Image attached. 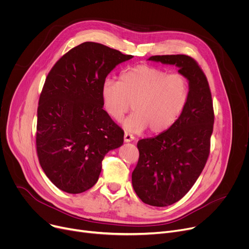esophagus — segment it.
I'll return each instance as SVG.
<instances>
[{"mask_svg": "<svg viewBox=\"0 0 249 249\" xmlns=\"http://www.w3.org/2000/svg\"><path fill=\"white\" fill-rule=\"evenodd\" d=\"M134 139H135V137L132 134H130V133H125L124 134V141L125 142H131Z\"/></svg>", "mask_w": 249, "mask_h": 249, "instance_id": "1", "label": "esophagus"}]
</instances>
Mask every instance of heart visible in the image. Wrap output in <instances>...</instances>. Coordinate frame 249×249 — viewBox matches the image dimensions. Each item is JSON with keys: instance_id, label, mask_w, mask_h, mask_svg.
I'll return each mask as SVG.
<instances>
[{"instance_id": "heart-1", "label": "heart", "mask_w": 249, "mask_h": 249, "mask_svg": "<svg viewBox=\"0 0 249 249\" xmlns=\"http://www.w3.org/2000/svg\"><path fill=\"white\" fill-rule=\"evenodd\" d=\"M190 96L189 80L182 74L137 65L121 73L119 82L107 78L102 85L103 107L115 121L131 109L123 122L126 131L139 133L149 127L152 133L171 128L185 110Z\"/></svg>"}]
</instances>
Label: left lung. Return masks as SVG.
I'll use <instances>...</instances> for the list:
<instances>
[{
    "mask_svg": "<svg viewBox=\"0 0 249 249\" xmlns=\"http://www.w3.org/2000/svg\"><path fill=\"white\" fill-rule=\"evenodd\" d=\"M148 60L175 65L190 84L178 120L166 131L137 143L139 160L132 186L140 200L154 207L179 201L200 177L210 152L214 111L207 77L188 55H154Z\"/></svg>",
    "mask_w": 249,
    "mask_h": 249,
    "instance_id": "left-lung-1",
    "label": "left lung"
}]
</instances>
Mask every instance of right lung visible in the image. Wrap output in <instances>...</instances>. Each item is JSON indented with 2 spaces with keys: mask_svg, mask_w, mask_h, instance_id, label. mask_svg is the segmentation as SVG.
<instances>
[{
  "mask_svg": "<svg viewBox=\"0 0 249 249\" xmlns=\"http://www.w3.org/2000/svg\"><path fill=\"white\" fill-rule=\"evenodd\" d=\"M132 57L84 42L49 71L39 98L36 147L43 172L59 190L80 194L90 189L104 156L123 144V130L103 109L101 89L118 64Z\"/></svg>",
  "mask_w": 249,
  "mask_h": 249,
  "instance_id": "1",
  "label": "right lung"
}]
</instances>
